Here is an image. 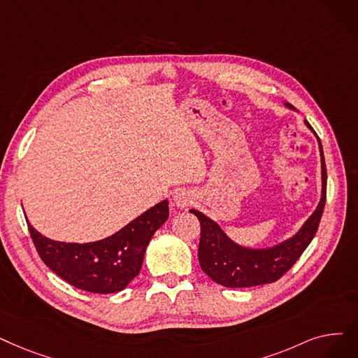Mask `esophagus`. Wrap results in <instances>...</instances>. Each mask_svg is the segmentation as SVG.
<instances>
[{"mask_svg":"<svg viewBox=\"0 0 358 358\" xmlns=\"http://www.w3.org/2000/svg\"><path fill=\"white\" fill-rule=\"evenodd\" d=\"M174 203L178 206V208H185L189 206L192 203V196L189 193H185L182 190L177 192L174 194Z\"/></svg>","mask_w":358,"mask_h":358,"instance_id":"34e87169","label":"esophagus"}]
</instances>
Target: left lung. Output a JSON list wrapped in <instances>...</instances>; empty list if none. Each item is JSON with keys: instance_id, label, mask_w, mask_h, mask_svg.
Instances as JSON below:
<instances>
[{"instance_id": "left-lung-1", "label": "left lung", "mask_w": 358, "mask_h": 358, "mask_svg": "<svg viewBox=\"0 0 358 358\" xmlns=\"http://www.w3.org/2000/svg\"><path fill=\"white\" fill-rule=\"evenodd\" d=\"M289 106V105H288ZM307 127L312 126L306 121ZM313 130V129H312ZM322 157V199L313 215L308 217L303 228L292 238L278 244L272 248L252 250L232 243L220 228L203 213L194 209L190 212L197 216L200 222L199 241V263L203 272L216 284L229 288H245L278 281L287 273L295 262L300 259L307 245L316 236L326 201V165L323 150Z\"/></svg>"}]
</instances>
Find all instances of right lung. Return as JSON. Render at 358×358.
Wrapping results in <instances>:
<instances>
[{
  "mask_svg": "<svg viewBox=\"0 0 358 358\" xmlns=\"http://www.w3.org/2000/svg\"><path fill=\"white\" fill-rule=\"evenodd\" d=\"M168 215L164 200L114 236L86 244L52 241L26 222L39 257L54 273L79 289L111 294L126 288L141 272L146 247Z\"/></svg>",
  "mask_w": 358,
  "mask_h": 358,
  "instance_id": "obj_1",
  "label": "right lung"
}]
</instances>
